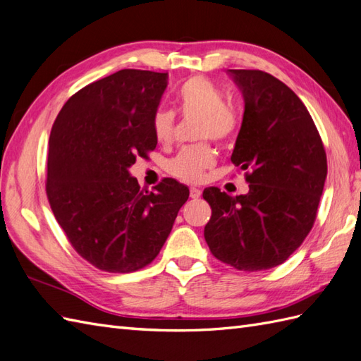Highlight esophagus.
<instances>
[{"mask_svg":"<svg viewBox=\"0 0 361 361\" xmlns=\"http://www.w3.org/2000/svg\"><path fill=\"white\" fill-rule=\"evenodd\" d=\"M202 196V190L196 188V187H191L190 188V197L191 199H199Z\"/></svg>","mask_w":361,"mask_h":361,"instance_id":"esophagus-1","label":"esophagus"}]
</instances>
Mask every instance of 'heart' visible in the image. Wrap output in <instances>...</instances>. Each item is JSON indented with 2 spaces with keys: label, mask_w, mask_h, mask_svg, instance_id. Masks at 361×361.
I'll use <instances>...</instances> for the list:
<instances>
[{
  "label": "heart",
  "mask_w": 361,
  "mask_h": 361,
  "mask_svg": "<svg viewBox=\"0 0 361 361\" xmlns=\"http://www.w3.org/2000/svg\"><path fill=\"white\" fill-rule=\"evenodd\" d=\"M182 116H199L197 137L226 142L237 127L235 111L225 104V94L207 78L195 76L183 82L176 93ZM153 133L157 142L169 144L174 136V114L157 110L153 116ZM216 162L213 148L207 144L185 147L170 161L169 170L178 179L199 182Z\"/></svg>",
  "instance_id": "b5f03b06"
}]
</instances>
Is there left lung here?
<instances>
[{
    "mask_svg": "<svg viewBox=\"0 0 361 361\" xmlns=\"http://www.w3.org/2000/svg\"><path fill=\"white\" fill-rule=\"evenodd\" d=\"M245 111L231 162L245 170L248 195L204 190L211 207L205 240L239 271L274 268L310 234L328 174L322 137L300 98L262 70H228Z\"/></svg>",
    "mask_w": 361,
    "mask_h": 361,
    "instance_id": "obj_1",
    "label": "left lung"
}]
</instances>
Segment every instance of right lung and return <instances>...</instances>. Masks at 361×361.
I'll use <instances>...</instances> for the list:
<instances>
[{
    "label": "right lung",
    "instance_id": "right-lung-1",
    "mask_svg": "<svg viewBox=\"0 0 361 361\" xmlns=\"http://www.w3.org/2000/svg\"><path fill=\"white\" fill-rule=\"evenodd\" d=\"M169 73L124 68L76 92L50 131L46 192L76 252L107 272L152 263L190 190L171 178L139 187L128 169L157 139L153 116Z\"/></svg>",
    "mask_w": 361,
    "mask_h": 361
}]
</instances>
